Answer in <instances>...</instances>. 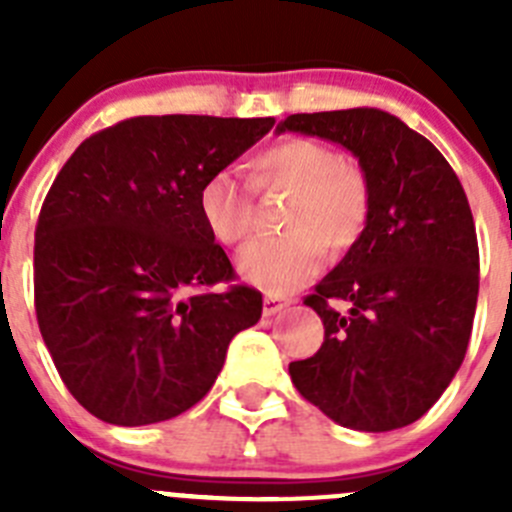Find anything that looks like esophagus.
Segmentation results:
<instances>
[{"mask_svg": "<svg viewBox=\"0 0 512 512\" xmlns=\"http://www.w3.org/2000/svg\"><path fill=\"white\" fill-rule=\"evenodd\" d=\"M287 305H289L287 297H282V295H266L264 297V315H277V312H282Z\"/></svg>", "mask_w": 512, "mask_h": 512, "instance_id": "34e87169", "label": "esophagus"}]
</instances>
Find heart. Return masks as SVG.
Returning a JSON list of instances; mask_svg holds the SVG:
<instances>
[{"label":"heart","instance_id":"obj_1","mask_svg":"<svg viewBox=\"0 0 512 512\" xmlns=\"http://www.w3.org/2000/svg\"><path fill=\"white\" fill-rule=\"evenodd\" d=\"M251 184L292 194L282 215L287 233L256 238L238 253V274L271 295L305 287L323 266L325 246L346 251L369 223L372 189L364 169L320 140L289 138L266 148L253 158ZM200 215L225 246L246 241L259 225L251 192L230 171L207 176Z\"/></svg>","mask_w":512,"mask_h":512}]
</instances>
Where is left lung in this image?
Wrapping results in <instances>:
<instances>
[{
  "instance_id": "8db88e82",
  "label": "left lung",
  "mask_w": 512,
  "mask_h": 512,
  "mask_svg": "<svg viewBox=\"0 0 512 512\" xmlns=\"http://www.w3.org/2000/svg\"><path fill=\"white\" fill-rule=\"evenodd\" d=\"M277 130L343 146L372 189L361 238L305 297L323 346L289 377L343 428L415 423L459 372L477 310V233L459 176L431 140L374 107L289 115Z\"/></svg>"
}]
</instances>
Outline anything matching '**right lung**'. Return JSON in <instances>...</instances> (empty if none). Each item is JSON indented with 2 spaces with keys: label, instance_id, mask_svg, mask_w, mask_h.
<instances>
[{
  "label": "right lung",
  "instance_id": "add662e5",
  "mask_svg": "<svg viewBox=\"0 0 512 512\" xmlns=\"http://www.w3.org/2000/svg\"><path fill=\"white\" fill-rule=\"evenodd\" d=\"M274 128V117L143 115L71 153L35 228V312L81 408L151 425L202 400L261 292L233 284L200 215V189Z\"/></svg>",
  "mask_w": 512,
  "mask_h": 512
}]
</instances>
